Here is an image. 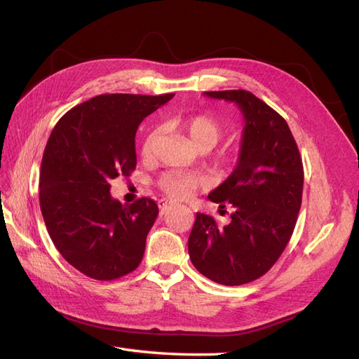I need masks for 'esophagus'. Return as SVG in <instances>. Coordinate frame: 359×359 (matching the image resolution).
<instances>
[{"label": "esophagus", "mask_w": 359, "mask_h": 359, "mask_svg": "<svg viewBox=\"0 0 359 359\" xmlns=\"http://www.w3.org/2000/svg\"><path fill=\"white\" fill-rule=\"evenodd\" d=\"M173 205H175V202L169 201V199H161V201H158V206H160L161 211H165V210L170 208V206H173Z\"/></svg>", "instance_id": "1"}]
</instances>
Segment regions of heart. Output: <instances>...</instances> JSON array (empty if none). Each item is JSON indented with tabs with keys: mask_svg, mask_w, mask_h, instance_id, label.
<instances>
[{
	"mask_svg": "<svg viewBox=\"0 0 359 359\" xmlns=\"http://www.w3.org/2000/svg\"><path fill=\"white\" fill-rule=\"evenodd\" d=\"M175 124H178L182 132L187 135L190 144L193 148L198 151L212 149L224 135L223 126L217 121L214 116L210 115H193L187 118H175L173 119ZM158 139V130H153L142 145V154L145 157L151 156L154 149V145ZM227 165V160H222L220 166L224 168ZM160 187L169 196L175 199H186L190 198L191 194L196 191L201 186V177L191 172H181V170H169L163 173L160 177Z\"/></svg>",
	"mask_w": 359,
	"mask_h": 359,
	"instance_id": "obj_1",
	"label": "heart"
}]
</instances>
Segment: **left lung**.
I'll list each match as a JSON object with an SVG mask.
<instances>
[{
  "label": "left lung",
  "instance_id": "obj_1",
  "mask_svg": "<svg viewBox=\"0 0 359 359\" xmlns=\"http://www.w3.org/2000/svg\"><path fill=\"white\" fill-rule=\"evenodd\" d=\"M233 102L244 115L240 157L229 177L208 199L233 206L231 223L219 226L196 214L189 255L199 273L224 286L262 277L286 248L302 201L304 169L285 118L245 90L206 91Z\"/></svg>",
  "mask_w": 359,
  "mask_h": 359
}]
</instances>
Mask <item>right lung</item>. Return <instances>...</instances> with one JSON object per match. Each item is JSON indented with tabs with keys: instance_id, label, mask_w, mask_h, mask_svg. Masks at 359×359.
I'll use <instances>...</instances> for the list:
<instances>
[{
	"instance_id": "add662e5",
	"label": "right lung",
	"mask_w": 359,
	"mask_h": 359,
	"mask_svg": "<svg viewBox=\"0 0 359 359\" xmlns=\"http://www.w3.org/2000/svg\"><path fill=\"white\" fill-rule=\"evenodd\" d=\"M173 94H102L74 106L53 127L43 153L40 210L61 256L94 280L135 271L158 206L149 198L123 205L111 181L136 169L135 136L144 118Z\"/></svg>"
}]
</instances>
